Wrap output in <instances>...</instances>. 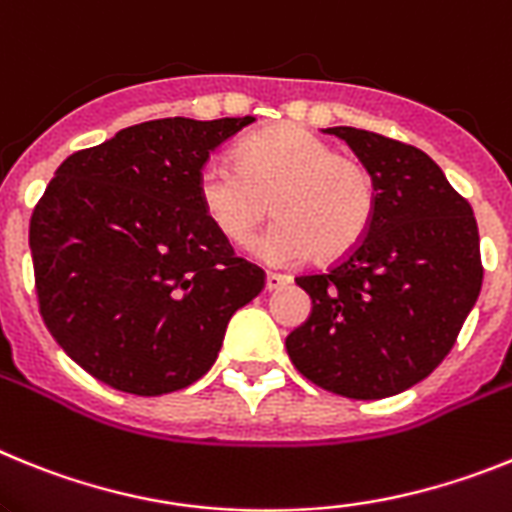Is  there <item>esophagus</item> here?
<instances>
[{
    "instance_id": "1",
    "label": "esophagus",
    "mask_w": 512,
    "mask_h": 512,
    "mask_svg": "<svg viewBox=\"0 0 512 512\" xmlns=\"http://www.w3.org/2000/svg\"><path fill=\"white\" fill-rule=\"evenodd\" d=\"M288 283H291V278H288V275H281V273L265 275V288H268V291H278V288L288 286Z\"/></svg>"
}]
</instances>
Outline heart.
<instances>
[{
  "instance_id": "1",
  "label": "heart",
  "mask_w": 512,
  "mask_h": 512,
  "mask_svg": "<svg viewBox=\"0 0 512 512\" xmlns=\"http://www.w3.org/2000/svg\"><path fill=\"white\" fill-rule=\"evenodd\" d=\"M198 198L229 242L250 239L275 208L281 221L252 244L270 265H291L314 252L319 260H342L361 247L376 216L366 164L299 126L247 139L239 162L208 159L198 172Z\"/></svg>"
}]
</instances>
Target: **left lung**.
Listing matches in <instances>:
<instances>
[{
    "mask_svg": "<svg viewBox=\"0 0 512 512\" xmlns=\"http://www.w3.org/2000/svg\"><path fill=\"white\" fill-rule=\"evenodd\" d=\"M327 133L371 172L376 216L358 250L327 273L296 278L311 314L286 350L311 384L384 399L438 368L477 304V219L425 151L363 128Z\"/></svg>",
    "mask_w": 512,
    "mask_h": 512,
    "instance_id": "left-lung-1",
    "label": "left lung"
}]
</instances>
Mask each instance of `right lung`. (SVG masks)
<instances>
[{
  "instance_id": "1",
  "label": "right lung",
  "mask_w": 512,
  "mask_h": 512,
  "mask_svg": "<svg viewBox=\"0 0 512 512\" xmlns=\"http://www.w3.org/2000/svg\"><path fill=\"white\" fill-rule=\"evenodd\" d=\"M252 121L139 123L74 151L48 182L30 219L41 317L102 384L139 397L190 386L265 286L198 198L211 151Z\"/></svg>"
}]
</instances>
